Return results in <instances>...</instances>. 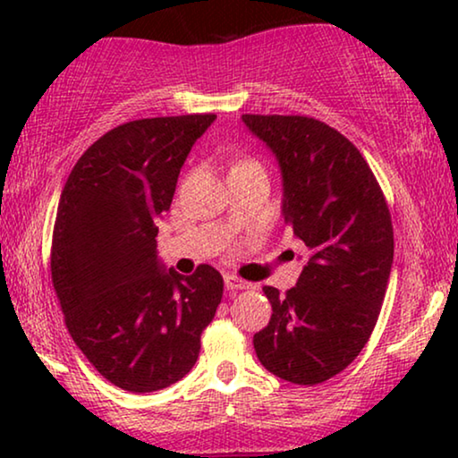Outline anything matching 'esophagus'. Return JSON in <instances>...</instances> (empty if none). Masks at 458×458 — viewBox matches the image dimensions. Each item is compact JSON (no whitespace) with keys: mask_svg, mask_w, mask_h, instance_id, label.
<instances>
[{"mask_svg":"<svg viewBox=\"0 0 458 458\" xmlns=\"http://www.w3.org/2000/svg\"><path fill=\"white\" fill-rule=\"evenodd\" d=\"M225 287H227L229 292L254 290V284H250V281H243L240 277H235V275H227V277H225Z\"/></svg>","mask_w":458,"mask_h":458,"instance_id":"1","label":"esophagus"}]
</instances>
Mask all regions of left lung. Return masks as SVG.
Masks as SVG:
<instances>
[{"mask_svg": "<svg viewBox=\"0 0 458 458\" xmlns=\"http://www.w3.org/2000/svg\"><path fill=\"white\" fill-rule=\"evenodd\" d=\"M284 179L281 215L310 259L296 287H262L271 321L254 335L262 367L298 386L344 371L371 337L394 260L384 191L340 131L310 116L243 114Z\"/></svg>", "mask_w": 458, "mask_h": 458, "instance_id": "8db88e82", "label": "left lung"}]
</instances>
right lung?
I'll list each match as a JSON object with an SVG mask.
<instances>
[{
    "instance_id": "right-lung-1",
    "label": "right lung",
    "mask_w": 458,
    "mask_h": 458,
    "mask_svg": "<svg viewBox=\"0 0 458 458\" xmlns=\"http://www.w3.org/2000/svg\"><path fill=\"white\" fill-rule=\"evenodd\" d=\"M216 114L141 118L87 148L62 190L52 281L68 334L110 384L146 394L196 365L223 277L199 265L165 268L158 218L171 208L181 166Z\"/></svg>"
}]
</instances>
